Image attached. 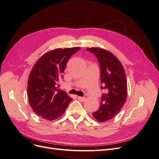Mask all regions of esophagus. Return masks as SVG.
<instances>
[{
	"label": "esophagus",
	"instance_id": "34e87169",
	"mask_svg": "<svg viewBox=\"0 0 159 159\" xmlns=\"http://www.w3.org/2000/svg\"><path fill=\"white\" fill-rule=\"evenodd\" d=\"M78 99L80 101H81V102H84V101L85 100V98H84V97H80V96H78Z\"/></svg>",
	"mask_w": 159,
	"mask_h": 159
}]
</instances>
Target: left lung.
Here are the masks:
<instances>
[{"label": "left lung", "mask_w": 159, "mask_h": 159, "mask_svg": "<svg viewBox=\"0 0 159 159\" xmlns=\"http://www.w3.org/2000/svg\"><path fill=\"white\" fill-rule=\"evenodd\" d=\"M98 58L100 67L101 82L105 93L101 98V104L94 118L99 122L111 119L121 109L127 94V84L121 62L111 53L99 48H86Z\"/></svg>", "instance_id": "left-lung-1"}]
</instances>
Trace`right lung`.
I'll use <instances>...</instances> for the list:
<instances>
[{
  "label": "right lung",
  "instance_id": "obj_1",
  "mask_svg": "<svg viewBox=\"0 0 159 159\" xmlns=\"http://www.w3.org/2000/svg\"><path fill=\"white\" fill-rule=\"evenodd\" d=\"M79 50L80 48L75 47L48 52L30 71L27 88L28 101L34 111L44 119L53 121L60 117L72 100L64 91L57 88L67 62Z\"/></svg>",
  "mask_w": 159,
  "mask_h": 159
}]
</instances>
